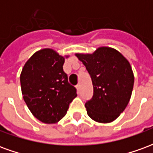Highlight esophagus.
Returning <instances> with one entry per match:
<instances>
[{
	"mask_svg": "<svg viewBox=\"0 0 153 153\" xmlns=\"http://www.w3.org/2000/svg\"><path fill=\"white\" fill-rule=\"evenodd\" d=\"M80 88H81V87H80V84H78V85L76 86V88H77V91H78V93H79L80 92Z\"/></svg>",
	"mask_w": 153,
	"mask_h": 153,
	"instance_id": "1",
	"label": "esophagus"
}]
</instances>
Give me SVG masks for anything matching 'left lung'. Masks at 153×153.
I'll list each match as a JSON object with an SVG mask.
<instances>
[{
	"instance_id": "obj_1",
	"label": "left lung",
	"mask_w": 153,
	"mask_h": 153,
	"mask_svg": "<svg viewBox=\"0 0 153 153\" xmlns=\"http://www.w3.org/2000/svg\"><path fill=\"white\" fill-rule=\"evenodd\" d=\"M91 76L93 96L85 103L90 118L110 123L120 116L131 97L134 76L131 65L120 52L108 47L93 54L76 53Z\"/></svg>"
}]
</instances>
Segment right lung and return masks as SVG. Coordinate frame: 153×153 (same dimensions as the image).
Segmentation results:
<instances>
[{"label": "right lung", "mask_w": 153, "mask_h": 153, "mask_svg": "<svg viewBox=\"0 0 153 153\" xmlns=\"http://www.w3.org/2000/svg\"><path fill=\"white\" fill-rule=\"evenodd\" d=\"M69 57V56H65ZM65 57L56 51H38L25 63L20 74L23 97L33 115L46 124H55L66 115L76 88L63 70Z\"/></svg>", "instance_id": "obj_1"}]
</instances>
